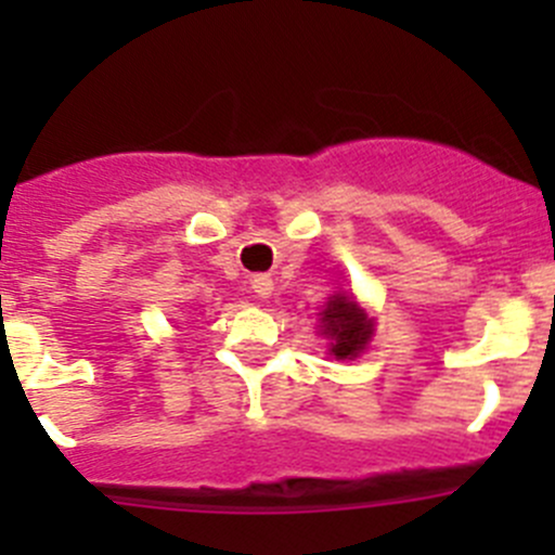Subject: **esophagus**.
I'll use <instances>...</instances> for the list:
<instances>
[{
    "mask_svg": "<svg viewBox=\"0 0 555 555\" xmlns=\"http://www.w3.org/2000/svg\"><path fill=\"white\" fill-rule=\"evenodd\" d=\"M251 289H255L260 298H268V295L273 293V282L266 276V273H257V276H251Z\"/></svg>",
    "mask_w": 555,
    "mask_h": 555,
    "instance_id": "esophagus-1",
    "label": "esophagus"
}]
</instances>
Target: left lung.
<instances>
[{"instance_id":"left-lung-1","label":"left lung","mask_w":555,"mask_h":555,"mask_svg":"<svg viewBox=\"0 0 555 555\" xmlns=\"http://www.w3.org/2000/svg\"><path fill=\"white\" fill-rule=\"evenodd\" d=\"M322 333L327 338H333V354L338 360H351V357L360 354L365 349L367 338H371L373 327L371 319L365 317V311L349 298H333L327 304V309L322 311Z\"/></svg>"}]
</instances>
